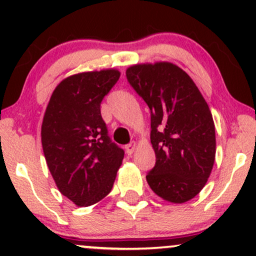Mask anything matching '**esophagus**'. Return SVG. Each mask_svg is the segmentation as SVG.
<instances>
[{
	"label": "esophagus",
	"mask_w": 256,
	"mask_h": 256,
	"mask_svg": "<svg viewBox=\"0 0 256 256\" xmlns=\"http://www.w3.org/2000/svg\"><path fill=\"white\" fill-rule=\"evenodd\" d=\"M125 149H126V152H128V155H132V152L136 150V143L134 142L130 143V144L125 146Z\"/></svg>",
	"instance_id": "esophagus-1"
}]
</instances>
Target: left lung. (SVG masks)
Segmentation results:
<instances>
[{"instance_id": "obj_1", "label": "left lung", "mask_w": 256, "mask_h": 256, "mask_svg": "<svg viewBox=\"0 0 256 256\" xmlns=\"http://www.w3.org/2000/svg\"><path fill=\"white\" fill-rule=\"evenodd\" d=\"M126 77L152 112L156 162L146 174L149 186L172 204L190 201L204 189L216 160V128L207 102L189 74L172 62L132 64Z\"/></svg>"}]
</instances>
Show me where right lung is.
<instances>
[{
	"label": "right lung",
	"mask_w": 256,
	"mask_h": 256,
	"mask_svg": "<svg viewBox=\"0 0 256 256\" xmlns=\"http://www.w3.org/2000/svg\"><path fill=\"white\" fill-rule=\"evenodd\" d=\"M116 68L82 72L61 80L43 116L42 146L58 192L78 207L110 192L124 150L110 142L102 100L118 82Z\"/></svg>",
	"instance_id": "add662e5"
}]
</instances>
